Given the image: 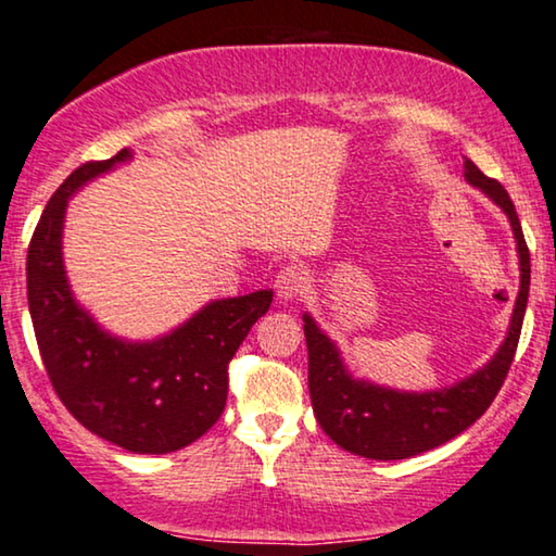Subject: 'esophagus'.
I'll return each instance as SVG.
<instances>
[{
	"label": "esophagus",
	"mask_w": 556,
	"mask_h": 556,
	"mask_svg": "<svg viewBox=\"0 0 556 556\" xmlns=\"http://www.w3.org/2000/svg\"><path fill=\"white\" fill-rule=\"evenodd\" d=\"M275 289H277V296L281 302H292L296 296H302L304 289H307V277H304V271L300 267H285L277 275L275 279Z\"/></svg>",
	"instance_id": "34e87169"
}]
</instances>
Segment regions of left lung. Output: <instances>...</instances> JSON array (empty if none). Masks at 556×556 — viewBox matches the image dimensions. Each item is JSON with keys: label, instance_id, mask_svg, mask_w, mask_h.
Here are the masks:
<instances>
[{"label": "left lung", "instance_id": "obj_1", "mask_svg": "<svg viewBox=\"0 0 556 556\" xmlns=\"http://www.w3.org/2000/svg\"><path fill=\"white\" fill-rule=\"evenodd\" d=\"M464 178L483 197L494 201L509 218L521 271L509 330H506L504 342L486 365L448 388L424 390V393L386 388L378 382L355 378L348 370L334 340L327 338L312 315L307 312L302 315L309 355L312 410H315L323 431L340 448L355 453V456L401 460L451 441L486 413L511 367L529 300V249L523 241L519 216H516V208L504 186L483 176L476 168V163L468 159H464Z\"/></svg>", "mask_w": 556, "mask_h": 556}]
</instances>
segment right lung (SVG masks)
<instances>
[{
	"label": "right lung",
	"mask_w": 556,
	"mask_h": 556,
	"mask_svg": "<svg viewBox=\"0 0 556 556\" xmlns=\"http://www.w3.org/2000/svg\"><path fill=\"white\" fill-rule=\"evenodd\" d=\"M75 168L52 193L27 252V302L45 370L65 408L105 441L130 453H170L201 438L224 413L229 359L260 317L271 289L214 300L155 340H125L100 327L75 300L62 260L70 199L121 163Z\"/></svg>",
	"instance_id": "right-lung-1"
}]
</instances>
